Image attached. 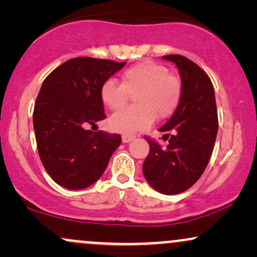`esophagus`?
<instances>
[{
  "instance_id": "esophagus-1",
  "label": "esophagus",
  "mask_w": 257,
  "mask_h": 257,
  "mask_svg": "<svg viewBox=\"0 0 257 257\" xmlns=\"http://www.w3.org/2000/svg\"><path fill=\"white\" fill-rule=\"evenodd\" d=\"M132 140H134V137H129V135H123L122 137V143H124V144L131 143Z\"/></svg>"
}]
</instances>
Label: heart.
Returning a JSON list of instances; mask_svg holds the SVG:
<instances>
[{
	"label": "heart",
	"instance_id": "b5f03b06",
	"mask_svg": "<svg viewBox=\"0 0 257 257\" xmlns=\"http://www.w3.org/2000/svg\"><path fill=\"white\" fill-rule=\"evenodd\" d=\"M134 95V107L113 114L108 119L111 131L133 135L152 124L158 118L172 116L181 98V83L170 75L164 65L141 61L120 75V84L107 79L100 88V99L111 111H119L128 101V94Z\"/></svg>",
	"mask_w": 257,
	"mask_h": 257
}]
</instances>
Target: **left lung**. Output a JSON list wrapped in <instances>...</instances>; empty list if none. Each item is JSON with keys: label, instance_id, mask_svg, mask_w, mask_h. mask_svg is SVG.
<instances>
[{"label": "left lung", "instance_id": "obj_1", "mask_svg": "<svg viewBox=\"0 0 257 257\" xmlns=\"http://www.w3.org/2000/svg\"><path fill=\"white\" fill-rule=\"evenodd\" d=\"M179 69L181 98L173 116L158 129L167 147L146 139L150 152L143 173L151 187L163 194L188 190L202 176L216 140L217 110L210 78L190 59L164 55Z\"/></svg>", "mask_w": 257, "mask_h": 257}]
</instances>
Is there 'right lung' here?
I'll return each mask as SVG.
<instances>
[{"mask_svg":"<svg viewBox=\"0 0 257 257\" xmlns=\"http://www.w3.org/2000/svg\"><path fill=\"white\" fill-rule=\"evenodd\" d=\"M124 65L73 58L44 79L34 108V129L44 169L58 185L69 190L93 185L120 145L119 134L85 126L106 117L100 88Z\"/></svg>","mask_w":257,"mask_h":257,"instance_id":"add662e5","label":"right lung"}]
</instances>
